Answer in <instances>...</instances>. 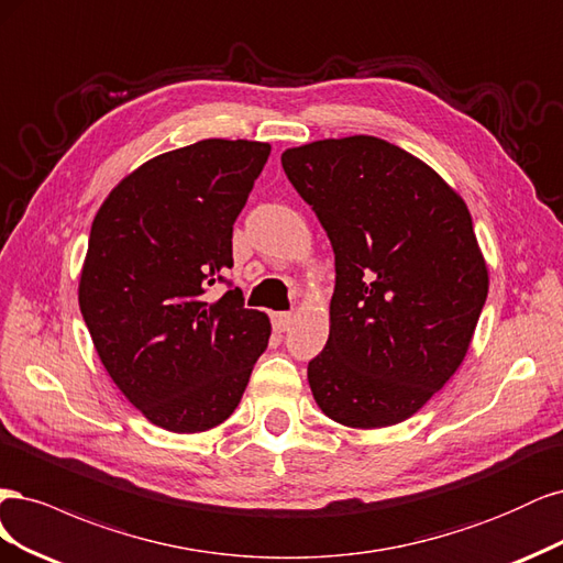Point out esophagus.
<instances>
[{"label":"esophagus","mask_w":563,"mask_h":563,"mask_svg":"<svg viewBox=\"0 0 563 563\" xmlns=\"http://www.w3.org/2000/svg\"><path fill=\"white\" fill-rule=\"evenodd\" d=\"M292 320H295L292 313H274V316H271V322H274V330L280 332V334L292 328Z\"/></svg>","instance_id":"1"}]
</instances>
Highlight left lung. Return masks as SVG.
<instances>
[{
  "label": "left lung",
  "mask_w": 563,
  "mask_h": 563,
  "mask_svg": "<svg viewBox=\"0 0 563 563\" xmlns=\"http://www.w3.org/2000/svg\"><path fill=\"white\" fill-rule=\"evenodd\" d=\"M283 168L334 250L330 339L308 362L324 416L407 421L456 374L488 295L463 198L421 158L374 135L285 150Z\"/></svg>",
  "instance_id": "8db88e82"
}]
</instances>
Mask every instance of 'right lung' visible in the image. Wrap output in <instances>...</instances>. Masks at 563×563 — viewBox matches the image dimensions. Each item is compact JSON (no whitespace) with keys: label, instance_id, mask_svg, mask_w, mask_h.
I'll return each instance as SVG.
<instances>
[{"label":"right lung","instance_id":"right-lung-1","mask_svg":"<svg viewBox=\"0 0 563 563\" xmlns=\"http://www.w3.org/2000/svg\"><path fill=\"white\" fill-rule=\"evenodd\" d=\"M271 144L201 140L142 163L104 198L79 308L107 374L144 419L203 432L239 407L266 351L268 316L241 289L210 301L233 266L231 235Z\"/></svg>","mask_w":563,"mask_h":563}]
</instances>
